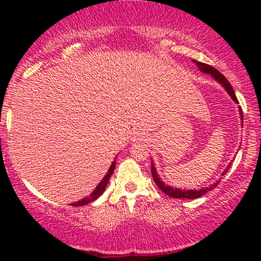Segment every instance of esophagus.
<instances>
[{"instance_id":"obj_1","label":"esophagus","mask_w":261,"mask_h":261,"mask_svg":"<svg viewBox=\"0 0 261 261\" xmlns=\"http://www.w3.org/2000/svg\"><path fill=\"white\" fill-rule=\"evenodd\" d=\"M145 137V133H143L142 130H140V128H136V130H134L133 133H131V140L133 141H141Z\"/></svg>"}]
</instances>
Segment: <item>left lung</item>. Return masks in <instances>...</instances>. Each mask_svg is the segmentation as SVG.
<instances>
[{"label": "left lung", "mask_w": 261, "mask_h": 261, "mask_svg": "<svg viewBox=\"0 0 261 261\" xmlns=\"http://www.w3.org/2000/svg\"><path fill=\"white\" fill-rule=\"evenodd\" d=\"M194 62H195V64L199 66V68L202 71V72L211 73L212 76H214V79L217 80L218 82H220L221 85H222L224 88H226V91L228 92V94L230 95V97H232V99L234 100L236 103H238V99H237L236 93H234V91H233L232 86H230L228 80H227L222 73L218 72L216 68L212 67L211 65L203 64V62H199V61H196V60H194ZM239 112H241L242 120H243V112H242V109L239 110ZM229 167H230V164L228 167H227L226 172H223V174H224V173H227V170L229 169ZM151 172H152V176H153L155 184H157V187L160 188L164 194H167V195L170 196V197H175V199H197V197H201L202 195H205V194H207L208 191L214 190V189L216 188L217 184H218V182H216V184H212V185H210L208 188L200 189V190H180V189H176V188L173 189V188L168 187V185L164 184V182L162 181L160 178H158V174H157V172H155L153 163H152V166H151Z\"/></svg>", "instance_id": "left-lung-1"}]
</instances>
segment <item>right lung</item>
<instances>
[{
	"label": "right lung",
	"instance_id": "obj_1",
	"mask_svg": "<svg viewBox=\"0 0 261 261\" xmlns=\"http://www.w3.org/2000/svg\"><path fill=\"white\" fill-rule=\"evenodd\" d=\"M114 168H115V162H113L112 166H110L109 170H108L107 175L104 176L103 179H101V181L99 182V184H98V187L94 189V191H93V193L91 194V195L87 196V197H85V199L80 200V201L71 203V205H72V206H83V205H87V203H89V202L94 201V200H97L98 197H99V196L101 195V194L104 193V190H106L108 181H109L110 176H112L113 172H114Z\"/></svg>",
	"mask_w": 261,
	"mask_h": 261
}]
</instances>
